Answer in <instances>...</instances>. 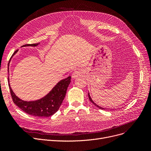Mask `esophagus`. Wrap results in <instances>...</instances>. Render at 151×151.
I'll return each instance as SVG.
<instances>
[{
	"instance_id": "1",
	"label": "esophagus",
	"mask_w": 151,
	"mask_h": 151,
	"mask_svg": "<svg viewBox=\"0 0 151 151\" xmlns=\"http://www.w3.org/2000/svg\"><path fill=\"white\" fill-rule=\"evenodd\" d=\"M81 75V71L80 70H76L73 71L72 75H71V77H72L73 79H76L78 78L79 76H80Z\"/></svg>"
}]
</instances>
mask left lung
I'll return each mask as SVG.
<instances>
[{
  "label": "left lung",
  "mask_w": 151,
  "mask_h": 151,
  "mask_svg": "<svg viewBox=\"0 0 151 151\" xmlns=\"http://www.w3.org/2000/svg\"><path fill=\"white\" fill-rule=\"evenodd\" d=\"M88 96H89V100H90V101L92 103V104L94 105H96L97 108H100V109H106V108H102V107H101V106H99V105H97L96 104H95V103L93 102V101L92 100V99H91V96H90V94H89V93H88Z\"/></svg>",
  "instance_id": "1"
}]
</instances>
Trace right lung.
Here are the masks:
<instances>
[{
    "instance_id": "add662e5",
    "label": "right lung",
    "mask_w": 151,
    "mask_h": 151,
    "mask_svg": "<svg viewBox=\"0 0 151 151\" xmlns=\"http://www.w3.org/2000/svg\"><path fill=\"white\" fill-rule=\"evenodd\" d=\"M38 44L39 43L27 44L23 45L22 47L37 46ZM18 51V50L15 51L11 59ZM11 59H10L9 65H8L9 67ZM9 69V68L8 67V70ZM8 80H9V86L12 100L16 105L18 106L24 112L29 115L37 117H50L56 113L59 109L65 98L68 86L71 82V76H70L65 79L60 80L54 87L52 90L43 98L37 100L30 101L22 100L16 96L10 87L9 78H8Z\"/></svg>"
}]
</instances>
